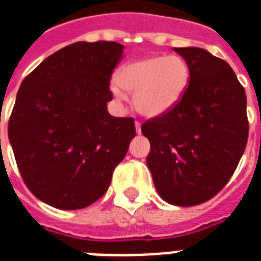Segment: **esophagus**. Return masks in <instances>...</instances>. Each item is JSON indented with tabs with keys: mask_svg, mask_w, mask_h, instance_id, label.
Returning a JSON list of instances; mask_svg holds the SVG:
<instances>
[{
	"mask_svg": "<svg viewBox=\"0 0 261 261\" xmlns=\"http://www.w3.org/2000/svg\"><path fill=\"white\" fill-rule=\"evenodd\" d=\"M136 131H137V134H141V121L138 120L136 121Z\"/></svg>",
	"mask_w": 261,
	"mask_h": 261,
	"instance_id": "obj_1",
	"label": "esophagus"
}]
</instances>
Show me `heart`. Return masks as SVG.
Masks as SVG:
<instances>
[{"label": "heart", "instance_id": "obj_1", "mask_svg": "<svg viewBox=\"0 0 261 261\" xmlns=\"http://www.w3.org/2000/svg\"><path fill=\"white\" fill-rule=\"evenodd\" d=\"M190 66L177 55L148 57L130 62L117 71L112 87L119 99L124 91L134 92V103L142 115L159 116L170 111L190 84Z\"/></svg>", "mask_w": 261, "mask_h": 261}]
</instances>
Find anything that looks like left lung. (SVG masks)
Masks as SVG:
<instances>
[{
  "mask_svg": "<svg viewBox=\"0 0 261 261\" xmlns=\"http://www.w3.org/2000/svg\"><path fill=\"white\" fill-rule=\"evenodd\" d=\"M190 66V84L170 111L146 120V158L162 199L195 206L223 190L248 144L246 94L224 59L196 47L174 48Z\"/></svg>",
  "mask_w": 261,
  "mask_h": 261,
  "instance_id": "1",
  "label": "left lung"
}]
</instances>
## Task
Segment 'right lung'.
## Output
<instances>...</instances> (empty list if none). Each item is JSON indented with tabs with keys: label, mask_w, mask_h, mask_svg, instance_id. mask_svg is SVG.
<instances>
[{
	"label": "right lung",
	"mask_w": 261,
	"mask_h": 261,
	"mask_svg": "<svg viewBox=\"0 0 261 261\" xmlns=\"http://www.w3.org/2000/svg\"><path fill=\"white\" fill-rule=\"evenodd\" d=\"M115 41H79L24 77L8 123L17 169L30 192L57 209L87 207L105 194L136 137L133 117H113Z\"/></svg>",
	"instance_id": "obj_1"
}]
</instances>
